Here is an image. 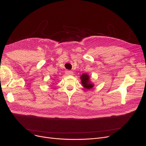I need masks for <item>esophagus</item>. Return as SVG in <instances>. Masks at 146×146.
I'll return each instance as SVG.
<instances>
[{
  "label": "esophagus",
  "mask_w": 146,
  "mask_h": 146,
  "mask_svg": "<svg viewBox=\"0 0 146 146\" xmlns=\"http://www.w3.org/2000/svg\"><path fill=\"white\" fill-rule=\"evenodd\" d=\"M66 74L67 75H68V76H72V75L74 74H73V72H72V71H70V70H67V71H66Z\"/></svg>",
  "instance_id": "34e87169"
}]
</instances>
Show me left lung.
Returning <instances> with one entry per match:
<instances>
[{
    "label": "left lung",
    "instance_id": "left-lung-1",
    "mask_svg": "<svg viewBox=\"0 0 146 146\" xmlns=\"http://www.w3.org/2000/svg\"><path fill=\"white\" fill-rule=\"evenodd\" d=\"M80 79H81L83 86L85 89H89L92 88L94 86V84H92L90 82L89 79V76L88 74L86 73L82 74V75L80 76Z\"/></svg>",
    "mask_w": 146,
    "mask_h": 146
}]
</instances>
